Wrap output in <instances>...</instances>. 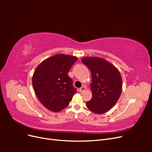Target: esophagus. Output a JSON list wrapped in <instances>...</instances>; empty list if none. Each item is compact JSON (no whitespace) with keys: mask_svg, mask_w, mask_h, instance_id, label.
<instances>
[{"mask_svg":"<svg viewBox=\"0 0 152 152\" xmlns=\"http://www.w3.org/2000/svg\"><path fill=\"white\" fill-rule=\"evenodd\" d=\"M86 90V87L85 86H82L79 89V91L80 92H83V91H84Z\"/></svg>","mask_w":152,"mask_h":152,"instance_id":"obj_1","label":"esophagus"}]
</instances>
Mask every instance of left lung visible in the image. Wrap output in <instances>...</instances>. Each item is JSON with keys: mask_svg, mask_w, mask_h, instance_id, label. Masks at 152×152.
Masks as SVG:
<instances>
[{"mask_svg": "<svg viewBox=\"0 0 152 152\" xmlns=\"http://www.w3.org/2000/svg\"><path fill=\"white\" fill-rule=\"evenodd\" d=\"M82 62L89 68L92 75L93 97L87 102V107L97 114L108 112L117 102L122 93L120 72L103 58L86 57L82 58Z\"/></svg>", "mask_w": 152, "mask_h": 152, "instance_id": "8db88e82", "label": "left lung"}]
</instances>
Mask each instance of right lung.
Returning <instances> with one entry per match:
<instances>
[{"label":"right lung","mask_w":152,"mask_h":152,"mask_svg":"<svg viewBox=\"0 0 152 152\" xmlns=\"http://www.w3.org/2000/svg\"><path fill=\"white\" fill-rule=\"evenodd\" d=\"M77 60L75 56L58 54L41 63L32 77L36 96L44 107L58 112L65 108L77 93L68 73Z\"/></svg>","instance_id":"obj_1"}]
</instances>
